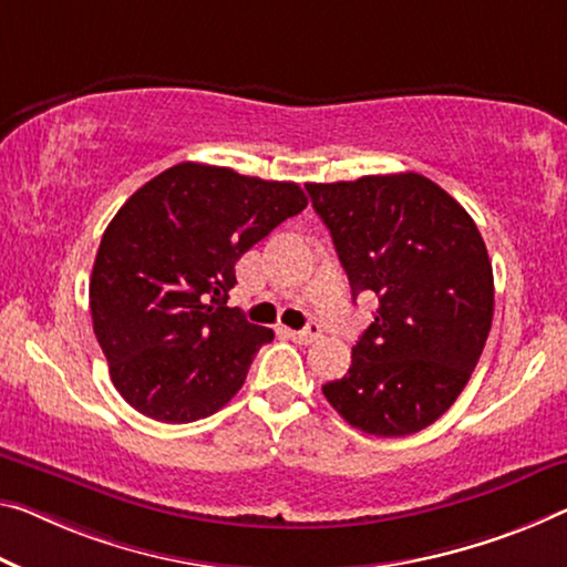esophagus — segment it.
Here are the masks:
<instances>
[{
    "label": "esophagus",
    "instance_id": "1",
    "mask_svg": "<svg viewBox=\"0 0 567 567\" xmlns=\"http://www.w3.org/2000/svg\"><path fill=\"white\" fill-rule=\"evenodd\" d=\"M289 337L293 339V342H299V344H311V342H317V339L321 337V327L317 324V321H311L309 327L293 329V332H289Z\"/></svg>",
    "mask_w": 567,
    "mask_h": 567
}]
</instances>
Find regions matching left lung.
I'll return each mask as SVG.
<instances>
[{
  "label": "left lung",
  "instance_id": "left-lung-1",
  "mask_svg": "<svg viewBox=\"0 0 567 567\" xmlns=\"http://www.w3.org/2000/svg\"><path fill=\"white\" fill-rule=\"evenodd\" d=\"M357 299H378L342 380L321 393L352 429L398 439L454 405L492 329L484 238L446 189L415 172L307 185Z\"/></svg>",
  "mask_w": 567,
  "mask_h": 567
}]
</instances>
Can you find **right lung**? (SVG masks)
I'll return each instance as SVG.
<instances>
[{
	"instance_id": "1",
	"label": "right lung",
	"mask_w": 567,
	"mask_h": 567,
	"mask_svg": "<svg viewBox=\"0 0 567 567\" xmlns=\"http://www.w3.org/2000/svg\"><path fill=\"white\" fill-rule=\"evenodd\" d=\"M309 197L296 182L182 162L138 187L103 233L93 332L113 388L162 423L213 415L274 332L225 307L238 258Z\"/></svg>"
}]
</instances>
